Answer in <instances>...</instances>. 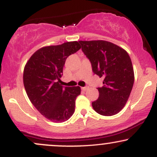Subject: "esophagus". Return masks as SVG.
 <instances>
[{
	"label": "esophagus",
	"mask_w": 157,
	"mask_h": 157,
	"mask_svg": "<svg viewBox=\"0 0 157 157\" xmlns=\"http://www.w3.org/2000/svg\"><path fill=\"white\" fill-rule=\"evenodd\" d=\"M89 86H85V87H82V91H86V90L89 89Z\"/></svg>",
	"instance_id": "esophagus-1"
}]
</instances>
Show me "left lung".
<instances>
[{
	"label": "left lung",
	"instance_id": "8db88e82",
	"mask_svg": "<svg viewBox=\"0 0 157 157\" xmlns=\"http://www.w3.org/2000/svg\"><path fill=\"white\" fill-rule=\"evenodd\" d=\"M90 60L92 71L103 77V86L97 88L99 97L92 102L97 113L112 116L123 109L134 82L132 63L128 54L120 46L105 40L79 41Z\"/></svg>",
	"mask_w": 157,
	"mask_h": 157
}]
</instances>
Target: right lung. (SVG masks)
Instances as JSON below:
<instances>
[{
  "instance_id": "obj_1",
  "label": "right lung",
  "mask_w": 157,
  "mask_h": 157,
  "mask_svg": "<svg viewBox=\"0 0 157 157\" xmlns=\"http://www.w3.org/2000/svg\"><path fill=\"white\" fill-rule=\"evenodd\" d=\"M80 48L77 41L43 47L25 66L23 85L29 99L43 116L54 122L66 121L75 112L80 88L62 86L59 82L66 60Z\"/></svg>"
}]
</instances>
